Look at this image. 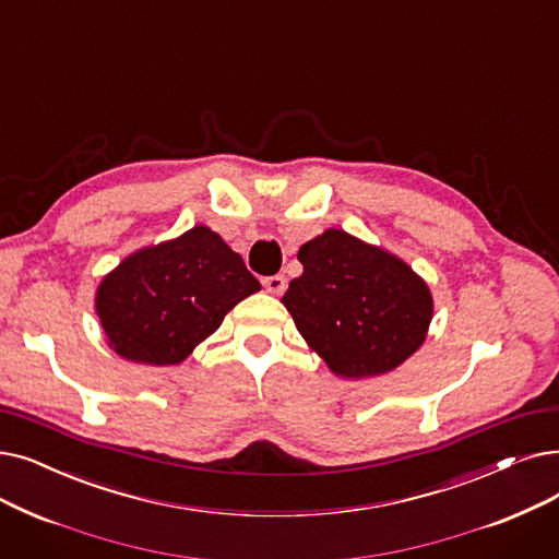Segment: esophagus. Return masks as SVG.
I'll use <instances>...</instances> for the list:
<instances>
[{"instance_id": "esophagus-1", "label": "esophagus", "mask_w": 559, "mask_h": 559, "mask_svg": "<svg viewBox=\"0 0 559 559\" xmlns=\"http://www.w3.org/2000/svg\"><path fill=\"white\" fill-rule=\"evenodd\" d=\"M262 285L266 287V293H272V295H281L283 289H285V285H287V281H285V276H281V274H274V276H266V278L262 281Z\"/></svg>"}]
</instances>
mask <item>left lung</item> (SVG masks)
Listing matches in <instances>:
<instances>
[{
	"label": "left lung",
	"mask_w": 559,
	"mask_h": 559,
	"mask_svg": "<svg viewBox=\"0 0 559 559\" xmlns=\"http://www.w3.org/2000/svg\"><path fill=\"white\" fill-rule=\"evenodd\" d=\"M297 258L304 274L283 304L335 374H385L423 345L431 295L406 262L333 228L306 241Z\"/></svg>",
	"instance_id": "8db88e82"
}]
</instances>
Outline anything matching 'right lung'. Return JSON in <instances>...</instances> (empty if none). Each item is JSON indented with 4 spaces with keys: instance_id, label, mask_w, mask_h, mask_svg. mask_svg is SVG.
<instances>
[{
    "instance_id": "obj_1",
    "label": "right lung",
    "mask_w": 559,
    "mask_h": 559,
    "mask_svg": "<svg viewBox=\"0 0 559 559\" xmlns=\"http://www.w3.org/2000/svg\"><path fill=\"white\" fill-rule=\"evenodd\" d=\"M258 289L241 255L197 226L120 262L100 283L95 308L116 354L176 366Z\"/></svg>"
}]
</instances>
